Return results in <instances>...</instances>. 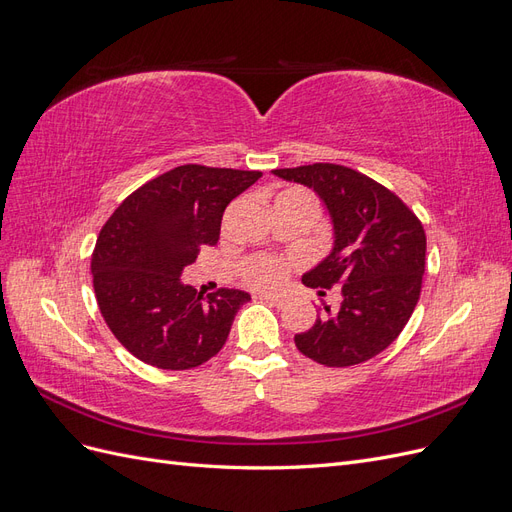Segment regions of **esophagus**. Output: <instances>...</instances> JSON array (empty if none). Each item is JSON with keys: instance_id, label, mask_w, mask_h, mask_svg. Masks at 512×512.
I'll list each match as a JSON object with an SVG mask.
<instances>
[{"instance_id": "34e87169", "label": "esophagus", "mask_w": 512, "mask_h": 512, "mask_svg": "<svg viewBox=\"0 0 512 512\" xmlns=\"http://www.w3.org/2000/svg\"><path fill=\"white\" fill-rule=\"evenodd\" d=\"M260 299H265L277 307H284L288 303V297H284V294H275V292H262Z\"/></svg>"}]
</instances>
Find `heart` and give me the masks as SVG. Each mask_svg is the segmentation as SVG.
Instances as JSON below:
<instances>
[{
	"label": "heart",
	"mask_w": 512,
	"mask_h": 512,
	"mask_svg": "<svg viewBox=\"0 0 512 512\" xmlns=\"http://www.w3.org/2000/svg\"><path fill=\"white\" fill-rule=\"evenodd\" d=\"M292 192V190H288ZM286 194V192H282ZM245 284H250L260 290H269L284 284V280L290 273V262L284 258H277L271 254H252L243 258L241 267H239Z\"/></svg>",
	"instance_id": "1"
}]
</instances>
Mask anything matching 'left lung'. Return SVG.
Instances as JSON below:
<instances>
[{
	"label": "left lung",
	"mask_w": 512,
	"mask_h": 512,
	"mask_svg": "<svg viewBox=\"0 0 512 512\" xmlns=\"http://www.w3.org/2000/svg\"><path fill=\"white\" fill-rule=\"evenodd\" d=\"M273 173L309 185L327 203L335 247L303 275V284L339 286L344 294L337 312L324 307L312 329L294 335V344L327 367L374 359L404 331L421 297L427 250L421 220L395 192L342 164L318 162Z\"/></svg>",
	"instance_id": "8db88e82"
}]
</instances>
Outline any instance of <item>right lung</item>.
<instances>
[{"label": "right lung", "instance_id": "right-lung-1", "mask_svg": "<svg viewBox=\"0 0 512 512\" xmlns=\"http://www.w3.org/2000/svg\"><path fill=\"white\" fill-rule=\"evenodd\" d=\"M262 177L260 170L183 164L147 181L102 226L91 273L100 314L119 344L158 369H192L226 344L239 288L196 294L183 267L218 245L228 203Z\"/></svg>", "mask_w": 512, "mask_h": 512}]
</instances>
